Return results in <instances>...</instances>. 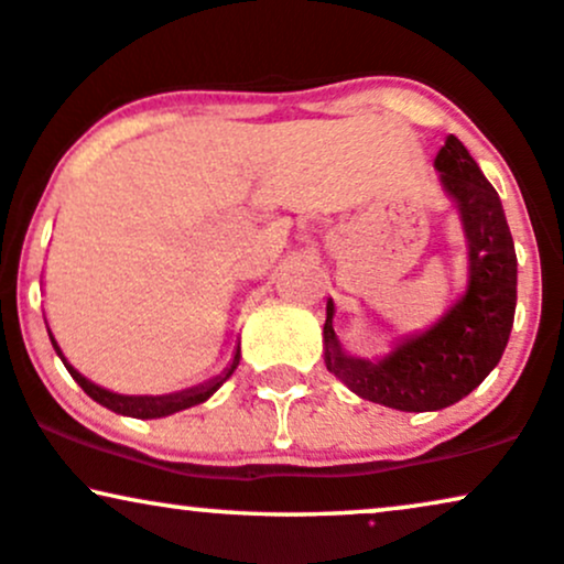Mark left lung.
<instances>
[{"mask_svg": "<svg viewBox=\"0 0 564 564\" xmlns=\"http://www.w3.org/2000/svg\"><path fill=\"white\" fill-rule=\"evenodd\" d=\"M434 169L460 210L468 239V286L430 330L403 338L380 361L340 351L333 302L323 327L325 365L365 401L398 411H440L479 388L500 365L518 299V258L500 195L466 145L447 134Z\"/></svg>", "mask_w": 564, "mask_h": 564, "instance_id": "8db88e82", "label": "left lung"}]
</instances>
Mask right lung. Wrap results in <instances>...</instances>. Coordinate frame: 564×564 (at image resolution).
Returning a JSON list of instances; mask_svg holds the SVG:
<instances>
[{"mask_svg":"<svg viewBox=\"0 0 564 564\" xmlns=\"http://www.w3.org/2000/svg\"><path fill=\"white\" fill-rule=\"evenodd\" d=\"M48 338H52L54 351L59 354V359L64 361V367H67V372L73 375V380L80 384V388L93 398V401L106 405V409L113 411V413H122V416H132V419H161V416H169V413L189 409V405L205 403L213 393H216L220 384L229 380V377L234 375V369H237V365H239V351H237V356H234V361H231V367L226 369L224 375H218L216 380H210V382H205V384H197V388L182 390V393H169V395H119V393H111V390L101 388V384L90 382L88 377H83L80 372H77V369L69 365L67 359H64L62 348L56 346L52 330H48Z\"/></svg>","mask_w":564,"mask_h":564,"instance_id":"obj_1","label":"right lung"}]
</instances>
